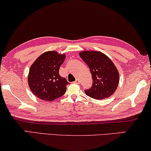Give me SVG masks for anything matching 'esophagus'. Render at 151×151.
Instances as JSON below:
<instances>
[{"label":"esophagus","mask_w":151,"mask_h":151,"mask_svg":"<svg viewBox=\"0 0 151 151\" xmlns=\"http://www.w3.org/2000/svg\"><path fill=\"white\" fill-rule=\"evenodd\" d=\"M79 82H80L79 79H78V78H76V81H75V84H78V83H79Z\"/></svg>","instance_id":"1"}]
</instances>
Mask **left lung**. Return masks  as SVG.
<instances>
[{
    "instance_id": "1",
    "label": "left lung",
    "mask_w": 151,
    "mask_h": 151,
    "mask_svg": "<svg viewBox=\"0 0 151 151\" xmlns=\"http://www.w3.org/2000/svg\"><path fill=\"white\" fill-rule=\"evenodd\" d=\"M79 56L87 64L93 85L85 94L95 99H106L116 91L119 84V72L109 57L97 51H84Z\"/></svg>"
}]
</instances>
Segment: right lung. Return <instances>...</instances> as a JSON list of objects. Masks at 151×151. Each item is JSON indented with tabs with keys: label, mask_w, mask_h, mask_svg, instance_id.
Segmentation results:
<instances>
[{
	"label": "right lung",
	"mask_w": 151,
	"mask_h": 151,
	"mask_svg": "<svg viewBox=\"0 0 151 151\" xmlns=\"http://www.w3.org/2000/svg\"><path fill=\"white\" fill-rule=\"evenodd\" d=\"M65 58V54L48 51L43 53L32 64L29 71L28 84L37 97L52 101L65 93L69 83L59 75V68Z\"/></svg>",
	"instance_id": "right-lung-1"
}]
</instances>
